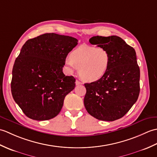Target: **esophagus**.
Masks as SVG:
<instances>
[{
	"instance_id": "esophagus-1",
	"label": "esophagus",
	"mask_w": 157,
	"mask_h": 157,
	"mask_svg": "<svg viewBox=\"0 0 157 157\" xmlns=\"http://www.w3.org/2000/svg\"><path fill=\"white\" fill-rule=\"evenodd\" d=\"M75 84H76L77 86H78V85H82V83L81 82L78 81V80H76V81H75Z\"/></svg>"
}]
</instances>
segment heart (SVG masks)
<instances>
[{
  "instance_id": "heart-1",
  "label": "heart",
  "mask_w": 157,
  "mask_h": 157,
  "mask_svg": "<svg viewBox=\"0 0 157 157\" xmlns=\"http://www.w3.org/2000/svg\"><path fill=\"white\" fill-rule=\"evenodd\" d=\"M65 63L69 73L76 68L82 79L94 82L102 79L107 72L110 56L102 48L81 45L70 53L69 59L66 60Z\"/></svg>"
}]
</instances>
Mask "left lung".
Instances as JSON below:
<instances>
[{
	"instance_id": "8db88e82",
	"label": "left lung",
	"mask_w": 157,
	"mask_h": 157,
	"mask_svg": "<svg viewBox=\"0 0 157 157\" xmlns=\"http://www.w3.org/2000/svg\"><path fill=\"white\" fill-rule=\"evenodd\" d=\"M89 42L108 52L110 64L102 79L84 84L85 108L98 120L115 121L129 111L140 94V73L136 51L117 36H93Z\"/></svg>"
}]
</instances>
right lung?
Here are the masks:
<instances>
[{
    "mask_svg": "<svg viewBox=\"0 0 157 157\" xmlns=\"http://www.w3.org/2000/svg\"><path fill=\"white\" fill-rule=\"evenodd\" d=\"M75 38L46 33L26 41L12 71L11 93L24 114L34 120L54 118L67 94L75 86L73 76L63 72L68 53L78 44Z\"/></svg>",
    "mask_w": 157,
    "mask_h": 157,
    "instance_id": "right-lung-1",
    "label": "right lung"
}]
</instances>
